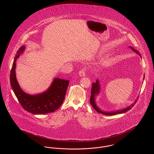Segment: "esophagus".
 <instances>
[{
    "instance_id": "34e87169",
    "label": "esophagus",
    "mask_w": 154,
    "mask_h": 154,
    "mask_svg": "<svg viewBox=\"0 0 154 154\" xmlns=\"http://www.w3.org/2000/svg\"><path fill=\"white\" fill-rule=\"evenodd\" d=\"M86 72H87V69L85 67H83L81 69L79 72V75L81 77H84L86 75Z\"/></svg>"
}]
</instances>
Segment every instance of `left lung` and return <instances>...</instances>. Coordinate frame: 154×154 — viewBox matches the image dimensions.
I'll list each match as a JSON object with an SVG mask.
<instances>
[{
	"label": "left lung",
	"mask_w": 154,
	"mask_h": 154,
	"mask_svg": "<svg viewBox=\"0 0 154 154\" xmlns=\"http://www.w3.org/2000/svg\"><path fill=\"white\" fill-rule=\"evenodd\" d=\"M130 48H132V50L133 51L139 54V52L137 51V50H135L134 49H133L132 47H130ZM99 91H100L99 82V81L96 80V82L92 83V89H91V97H90V102H91L92 106L94 107V109L96 110L99 113H101V114L106 115V116H113V115H116V114H122V113H124V112L128 111V110H131L132 109V107H133V105H134L133 104L131 106H129V107H128L126 109H124L123 110H119V111H112V112H104V111H102L96 106L95 102V95L99 94Z\"/></svg>",
	"instance_id": "1"
}]
</instances>
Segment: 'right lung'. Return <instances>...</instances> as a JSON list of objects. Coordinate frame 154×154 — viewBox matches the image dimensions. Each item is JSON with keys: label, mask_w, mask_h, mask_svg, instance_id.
Segmentation results:
<instances>
[{"label": "right lung", "mask_w": 154, "mask_h": 154, "mask_svg": "<svg viewBox=\"0 0 154 154\" xmlns=\"http://www.w3.org/2000/svg\"><path fill=\"white\" fill-rule=\"evenodd\" d=\"M25 50V47L20 48L15 57L10 72L11 86L18 100L24 110L33 114H43L54 112L63 103L69 81L56 78L49 89L43 94L30 95L20 88L15 76L16 60Z\"/></svg>", "instance_id": "add662e5"}]
</instances>
